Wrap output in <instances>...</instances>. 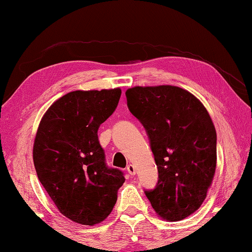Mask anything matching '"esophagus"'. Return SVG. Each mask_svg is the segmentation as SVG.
<instances>
[{"label": "esophagus", "mask_w": 252, "mask_h": 252, "mask_svg": "<svg viewBox=\"0 0 252 252\" xmlns=\"http://www.w3.org/2000/svg\"><path fill=\"white\" fill-rule=\"evenodd\" d=\"M126 171H127V173H129L130 175H134V174H136V167H134L132 164L127 165V166H126Z\"/></svg>", "instance_id": "34e87169"}]
</instances>
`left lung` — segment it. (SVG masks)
<instances>
[{"mask_svg": "<svg viewBox=\"0 0 252 252\" xmlns=\"http://www.w3.org/2000/svg\"><path fill=\"white\" fill-rule=\"evenodd\" d=\"M131 113L147 130L158 182L146 196L160 219L185 220L207 197L216 170V130L200 100L171 85L126 92Z\"/></svg>", "mask_w": 252, "mask_h": 252, "instance_id": "obj_1", "label": "left lung"}]
</instances>
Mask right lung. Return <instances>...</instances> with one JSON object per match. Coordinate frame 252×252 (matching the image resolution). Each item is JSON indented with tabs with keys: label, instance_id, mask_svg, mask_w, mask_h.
Wrapping results in <instances>:
<instances>
[{
	"label": "right lung",
	"instance_id": "right-lung-1",
	"mask_svg": "<svg viewBox=\"0 0 252 252\" xmlns=\"http://www.w3.org/2000/svg\"><path fill=\"white\" fill-rule=\"evenodd\" d=\"M121 93L120 88L67 93L39 122L32 147L37 176L59 212L74 223L103 222L126 181L121 171L106 166L97 136Z\"/></svg>",
	"mask_w": 252,
	"mask_h": 252
}]
</instances>
